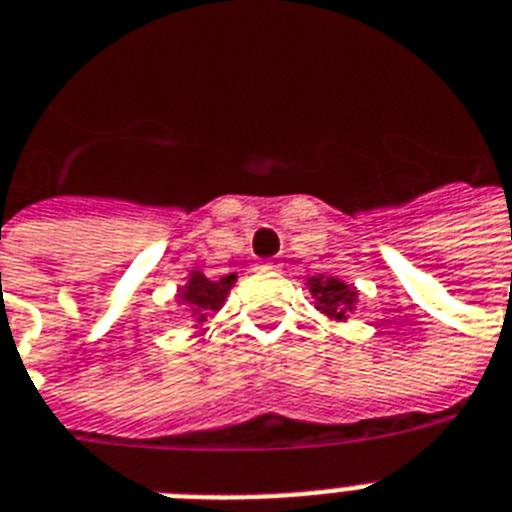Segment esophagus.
<instances>
[{
    "label": "esophagus",
    "mask_w": 512,
    "mask_h": 512,
    "mask_svg": "<svg viewBox=\"0 0 512 512\" xmlns=\"http://www.w3.org/2000/svg\"><path fill=\"white\" fill-rule=\"evenodd\" d=\"M261 272H272V269H280V261H259Z\"/></svg>",
    "instance_id": "34e87169"
}]
</instances>
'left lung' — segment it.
<instances>
[{"label":"left lung","instance_id":"1","mask_svg":"<svg viewBox=\"0 0 512 512\" xmlns=\"http://www.w3.org/2000/svg\"><path fill=\"white\" fill-rule=\"evenodd\" d=\"M306 285L311 290V295H314L316 308L324 316H329V319L345 322L356 311L358 290L353 285H348V282L329 277V274H316V277H308Z\"/></svg>","mask_w":512,"mask_h":512}]
</instances>
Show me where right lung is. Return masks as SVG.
Listing matches in <instances>:
<instances>
[{
    "label": "right lung",
    "mask_w": 512,
    "mask_h": 512,
    "mask_svg": "<svg viewBox=\"0 0 512 512\" xmlns=\"http://www.w3.org/2000/svg\"><path fill=\"white\" fill-rule=\"evenodd\" d=\"M238 274H227V277H219V280H209L206 274H201L198 269H193L180 290H177V303L188 306L193 322L206 324L211 314H217L219 308L225 306L227 295H230V287L235 285Z\"/></svg>",
    "instance_id": "obj_1"
}]
</instances>
